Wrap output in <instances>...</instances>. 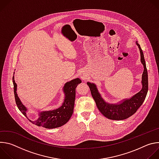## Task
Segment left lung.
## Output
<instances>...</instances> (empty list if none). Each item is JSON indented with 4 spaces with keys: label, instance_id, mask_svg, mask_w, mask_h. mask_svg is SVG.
Here are the masks:
<instances>
[{
    "label": "left lung",
    "instance_id": "left-lung-1",
    "mask_svg": "<svg viewBox=\"0 0 159 159\" xmlns=\"http://www.w3.org/2000/svg\"><path fill=\"white\" fill-rule=\"evenodd\" d=\"M136 44L140 50V60L144 68L142 77V88L139 93L134 94L129 99H124L118 104H111L106 103L103 100L96 87V85L93 83H87L90 88L92 96L96 102L98 109L102 113V115L109 120H123L131 116L142 106L147 96L148 89V83L145 60L143 53L138 41H136Z\"/></svg>",
    "mask_w": 159,
    "mask_h": 159
}]
</instances>
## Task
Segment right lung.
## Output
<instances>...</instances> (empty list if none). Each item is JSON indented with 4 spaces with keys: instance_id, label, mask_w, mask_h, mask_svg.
<instances>
[{
    "instance_id": "obj_1",
    "label": "right lung",
    "mask_w": 159,
    "mask_h": 159,
    "mask_svg": "<svg viewBox=\"0 0 159 159\" xmlns=\"http://www.w3.org/2000/svg\"><path fill=\"white\" fill-rule=\"evenodd\" d=\"M12 80L17 106L22 114L28 118L27 116L28 109L22 103L17 94V84L14 80V76L12 77ZM81 82L82 81L79 78L66 82L63 87L65 98L61 106L53 110L39 111L38 118L36 120L33 121L28 118L29 120L38 126L48 129L56 128L66 124L69 121L73 114L75 99V89L78 84Z\"/></svg>"
}]
</instances>
